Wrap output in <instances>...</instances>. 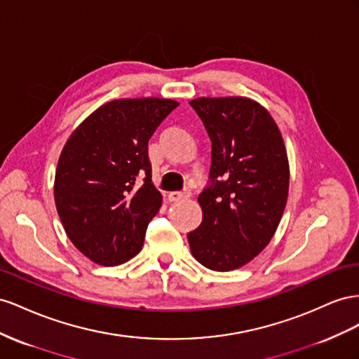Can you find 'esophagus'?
<instances>
[{"mask_svg":"<svg viewBox=\"0 0 359 359\" xmlns=\"http://www.w3.org/2000/svg\"><path fill=\"white\" fill-rule=\"evenodd\" d=\"M191 197V191L189 189H183V191H174L168 194V200L170 201H180V200H187Z\"/></svg>","mask_w":359,"mask_h":359,"instance_id":"1","label":"esophagus"}]
</instances>
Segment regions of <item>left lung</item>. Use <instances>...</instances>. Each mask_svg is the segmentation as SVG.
I'll list each match as a JSON object with an SVG mask.
<instances>
[{"label":"left lung","instance_id":"1","mask_svg":"<svg viewBox=\"0 0 359 359\" xmlns=\"http://www.w3.org/2000/svg\"><path fill=\"white\" fill-rule=\"evenodd\" d=\"M212 141L209 185L198 196L200 227L188 233L194 257L208 269H238L260 254L281 221L289 161L268 109L250 97L189 102Z\"/></svg>","mask_w":359,"mask_h":359}]
</instances>
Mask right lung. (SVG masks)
I'll return each mask as SVG.
<instances>
[{"instance_id": "add662e5", "label": "right lung", "mask_w": 359, "mask_h": 359, "mask_svg": "<svg viewBox=\"0 0 359 359\" xmlns=\"http://www.w3.org/2000/svg\"><path fill=\"white\" fill-rule=\"evenodd\" d=\"M177 107L159 97L111 100L69 137L55 171V206L69 239L91 262L117 266L141 251L162 204L149 140Z\"/></svg>"}]
</instances>
